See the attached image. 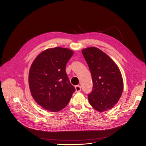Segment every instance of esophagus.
Segmentation results:
<instances>
[{"mask_svg": "<svg viewBox=\"0 0 146 146\" xmlns=\"http://www.w3.org/2000/svg\"><path fill=\"white\" fill-rule=\"evenodd\" d=\"M75 89H76V92H80L81 91V87L80 86H75Z\"/></svg>", "mask_w": 146, "mask_h": 146, "instance_id": "34e87169", "label": "esophagus"}]
</instances>
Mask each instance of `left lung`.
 Listing matches in <instances>:
<instances>
[{"label": "left lung", "mask_w": 146, "mask_h": 146, "mask_svg": "<svg viewBox=\"0 0 146 146\" xmlns=\"http://www.w3.org/2000/svg\"><path fill=\"white\" fill-rule=\"evenodd\" d=\"M90 69L93 87L88 95L90 104L97 111H107L120 99L123 88L122 77L117 65L100 49L82 50Z\"/></svg>", "instance_id": "obj_1"}]
</instances>
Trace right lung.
<instances>
[{"mask_svg": "<svg viewBox=\"0 0 146 146\" xmlns=\"http://www.w3.org/2000/svg\"><path fill=\"white\" fill-rule=\"evenodd\" d=\"M73 54L68 48L48 49L31 66L29 83L31 95L38 104L50 112L63 109L76 90L66 72V63Z\"/></svg>", "mask_w": 146, "mask_h": 146, "instance_id": "add662e5", "label": "right lung"}]
</instances>
